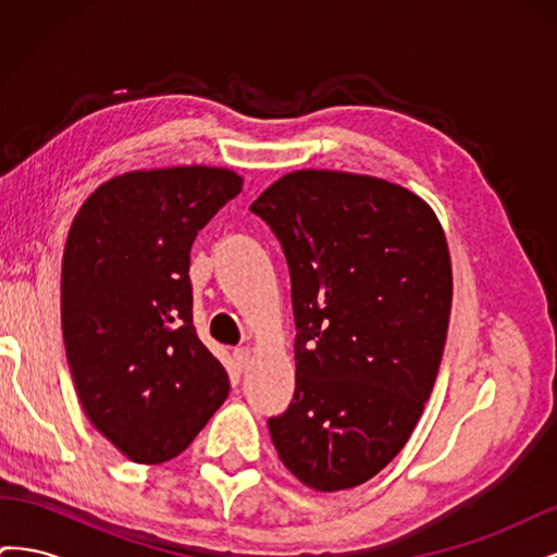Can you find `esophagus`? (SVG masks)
<instances>
[{"label": "esophagus", "mask_w": 557, "mask_h": 557, "mask_svg": "<svg viewBox=\"0 0 557 557\" xmlns=\"http://www.w3.org/2000/svg\"><path fill=\"white\" fill-rule=\"evenodd\" d=\"M234 362H237L239 372H244V369H248V364H250V350L244 346L234 350Z\"/></svg>", "instance_id": "34e87169"}]
</instances>
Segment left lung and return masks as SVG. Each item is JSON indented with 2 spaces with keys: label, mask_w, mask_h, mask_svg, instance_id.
I'll list each match as a JSON object with an SVG mask.
<instances>
[{
  "label": "left lung",
  "mask_w": 557,
  "mask_h": 557,
  "mask_svg": "<svg viewBox=\"0 0 557 557\" xmlns=\"http://www.w3.org/2000/svg\"><path fill=\"white\" fill-rule=\"evenodd\" d=\"M290 269L295 395L267 420L313 491H348L409 442L440 372L453 274L434 211L401 185L285 174L252 201Z\"/></svg>",
  "instance_id": "8db88e82"
}]
</instances>
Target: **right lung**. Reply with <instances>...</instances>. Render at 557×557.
I'll return each mask as SVG.
<instances>
[{"mask_svg":"<svg viewBox=\"0 0 557 557\" xmlns=\"http://www.w3.org/2000/svg\"><path fill=\"white\" fill-rule=\"evenodd\" d=\"M242 193L218 166L107 181L83 201L62 258V336L90 423L132 462L193 444L227 399L223 364L193 325L190 248Z\"/></svg>","mask_w":557,"mask_h":557,"instance_id":"1","label":"right lung"}]
</instances>
